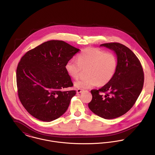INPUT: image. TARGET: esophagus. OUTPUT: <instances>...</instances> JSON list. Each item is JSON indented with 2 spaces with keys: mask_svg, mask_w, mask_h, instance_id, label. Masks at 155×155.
<instances>
[{
  "mask_svg": "<svg viewBox=\"0 0 155 155\" xmlns=\"http://www.w3.org/2000/svg\"><path fill=\"white\" fill-rule=\"evenodd\" d=\"M82 91H83V89H77V93H81Z\"/></svg>",
  "mask_w": 155,
  "mask_h": 155,
  "instance_id": "esophagus-1",
  "label": "esophagus"
}]
</instances>
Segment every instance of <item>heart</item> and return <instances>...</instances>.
Returning <instances> with one entry per match:
<instances>
[{
	"label": "heart",
	"instance_id": "b5f03b06",
	"mask_svg": "<svg viewBox=\"0 0 155 155\" xmlns=\"http://www.w3.org/2000/svg\"><path fill=\"white\" fill-rule=\"evenodd\" d=\"M117 58L113 52L96 48H87L77 57V61L69 60L65 66L67 74L73 79L80 76L82 69H87V78L74 84L76 88L89 89L104 85L110 82L117 68Z\"/></svg>",
	"mask_w": 155,
	"mask_h": 155
}]
</instances>
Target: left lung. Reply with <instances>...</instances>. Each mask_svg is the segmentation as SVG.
<instances>
[{
    "label": "left lung",
    "instance_id": "8db88e82",
    "mask_svg": "<svg viewBox=\"0 0 155 155\" xmlns=\"http://www.w3.org/2000/svg\"><path fill=\"white\" fill-rule=\"evenodd\" d=\"M100 46L114 51L117 58V68L110 82L98 90L91 91L92 98L88 107L98 116L111 119L132 108L143 87L144 73L139 60L128 47L116 42ZM100 92L106 94L104 97Z\"/></svg>",
    "mask_w": 155,
    "mask_h": 155
}]
</instances>
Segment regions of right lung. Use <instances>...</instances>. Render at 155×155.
Wrapping results in <instances>:
<instances>
[{
  "mask_svg": "<svg viewBox=\"0 0 155 155\" xmlns=\"http://www.w3.org/2000/svg\"><path fill=\"white\" fill-rule=\"evenodd\" d=\"M81 50L62 41L45 42L28 51L17 68L18 95L31 116L44 122L57 119L66 111L76 91L65 69Z\"/></svg>",
  "mask_w": 155,
  "mask_h": 155,
  "instance_id": "right-lung-1",
  "label": "right lung"
}]
</instances>
